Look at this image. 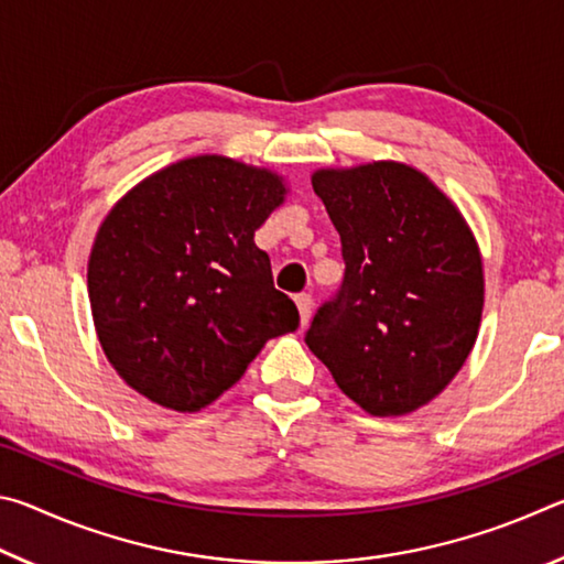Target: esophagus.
Returning a JSON list of instances; mask_svg holds the SVG:
<instances>
[{
    "mask_svg": "<svg viewBox=\"0 0 564 564\" xmlns=\"http://www.w3.org/2000/svg\"><path fill=\"white\" fill-rule=\"evenodd\" d=\"M295 305H299V313H301V323L305 326L311 318V311H313V295L311 293H299L295 295Z\"/></svg>",
    "mask_w": 564,
    "mask_h": 564,
    "instance_id": "1",
    "label": "esophagus"
}]
</instances>
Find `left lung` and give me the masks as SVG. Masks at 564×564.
I'll return each instance as SVG.
<instances>
[{"instance_id":"1","label":"left lung","mask_w":564,"mask_h":564,"mask_svg":"<svg viewBox=\"0 0 564 564\" xmlns=\"http://www.w3.org/2000/svg\"><path fill=\"white\" fill-rule=\"evenodd\" d=\"M340 234L338 291L305 343L370 415H405L451 383L482 313V261L463 216L420 171L378 164L313 174Z\"/></svg>"}]
</instances>
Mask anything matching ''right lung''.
Listing matches in <instances>:
<instances>
[{
	"label": "right lung",
	"mask_w": 564,
	"mask_h": 564,
	"mask_svg": "<svg viewBox=\"0 0 564 564\" xmlns=\"http://www.w3.org/2000/svg\"><path fill=\"white\" fill-rule=\"evenodd\" d=\"M283 191L271 171L196 156L141 181L104 218L91 316L133 390L194 413L241 380L265 340L299 328V308L253 243Z\"/></svg>",
	"instance_id": "add662e5"
}]
</instances>
